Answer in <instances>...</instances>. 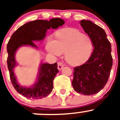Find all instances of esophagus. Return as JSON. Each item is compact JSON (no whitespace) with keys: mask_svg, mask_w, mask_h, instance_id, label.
Here are the masks:
<instances>
[{"mask_svg":"<svg viewBox=\"0 0 120 120\" xmlns=\"http://www.w3.org/2000/svg\"><path fill=\"white\" fill-rule=\"evenodd\" d=\"M64 67V65L63 64V63H61V62H59L57 63V68H58V70H61V69L63 68V67Z\"/></svg>","mask_w":120,"mask_h":120,"instance_id":"1","label":"esophagus"}]
</instances>
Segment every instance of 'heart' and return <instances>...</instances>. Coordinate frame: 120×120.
<instances>
[{
  "label": "heart",
  "mask_w": 120,
  "mask_h": 120,
  "mask_svg": "<svg viewBox=\"0 0 120 120\" xmlns=\"http://www.w3.org/2000/svg\"><path fill=\"white\" fill-rule=\"evenodd\" d=\"M56 38V41L53 39H49L46 45L47 50L57 56L65 52V59L72 65L83 63L92 52L91 39L77 30L61 29L57 32Z\"/></svg>",
  "instance_id": "heart-1"
}]
</instances>
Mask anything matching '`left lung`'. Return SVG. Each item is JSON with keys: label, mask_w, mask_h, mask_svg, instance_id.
<instances>
[{"label": "left lung", "mask_w": 120, "mask_h": 120, "mask_svg": "<svg viewBox=\"0 0 120 120\" xmlns=\"http://www.w3.org/2000/svg\"><path fill=\"white\" fill-rule=\"evenodd\" d=\"M81 25L91 39L94 46L91 56L84 64L74 68V89L84 95L97 94L108 81L112 66V46L105 30L88 20Z\"/></svg>", "instance_id": "left-lung-1"}]
</instances>
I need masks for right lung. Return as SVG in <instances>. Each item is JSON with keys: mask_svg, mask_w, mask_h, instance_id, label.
<instances>
[{"mask_svg": "<svg viewBox=\"0 0 120 120\" xmlns=\"http://www.w3.org/2000/svg\"><path fill=\"white\" fill-rule=\"evenodd\" d=\"M64 24V21L59 18H54L50 21L38 20L31 21L18 28L12 35L7 45L8 57L7 63L10 78L13 87L19 94L24 97L32 99H40L50 94L53 88V79L59 72L57 63L50 64H42L40 67L38 81L31 88H24L18 84L13 72L16 66L15 53L19 47L30 45L37 47L32 41H41L46 36L48 29L57 28Z\"/></svg>", "mask_w": 120, "mask_h": 120, "instance_id": "add662e5", "label": "right lung"}]
</instances>
